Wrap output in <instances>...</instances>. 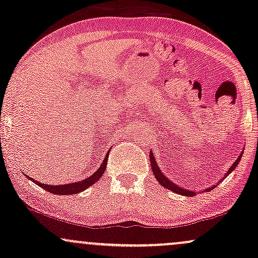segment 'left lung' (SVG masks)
<instances>
[{
    "label": "left lung",
    "mask_w": 258,
    "mask_h": 258,
    "mask_svg": "<svg viewBox=\"0 0 258 258\" xmlns=\"http://www.w3.org/2000/svg\"><path fill=\"white\" fill-rule=\"evenodd\" d=\"M242 156H243V151H242V153H240V155H239V157H238V158L236 159V162H234L233 164L231 165V167L229 168V170H227L226 174H225V175L223 176V178H221V180H224V178L226 177V176H229V174H231V172H232V171L234 170V169H236V167L238 165V163H239L240 159H242ZM150 163H151V169H152L153 175H155L156 180H157V181L159 182V184H161L162 187L167 188V189H169V190H172V191H174V193H176V194L184 195V197H194V195L197 194V191L189 190V189H185V188H183V187H180V185H178V184H176V183H174V182H172V181L169 180L167 176L163 174V171L161 170V169H159L158 163H157V159L155 158V156H153L152 151H150ZM221 180L218 181L217 183L212 185V187L205 188L204 193H206V191H210V190H212V189L216 188L217 184L219 183V182H221Z\"/></svg>",
    "instance_id": "1"
}]
</instances>
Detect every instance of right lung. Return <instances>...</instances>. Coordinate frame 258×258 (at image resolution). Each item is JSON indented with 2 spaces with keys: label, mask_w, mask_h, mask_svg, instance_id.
Listing matches in <instances>:
<instances>
[{
  "label": "right lung",
  "mask_w": 258,
  "mask_h": 258,
  "mask_svg": "<svg viewBox=\"0 0 258 258\" xmlns=\"http://www.w3.org/2000/svg\"><path fill=\"white\" fill-rule=\"evenodd\" d=\"M109 151L110 149L108 150V152L106 153V157L103 158L102 163H101V167H99V169L94 172L93 175H90L89 177L84 178L82 181H78V182H73V183H68V184H60V185H53V184H45V183H41V182H38L37 180H33V178H31L29 176L26 175V177L28 178V180H31L32 182H34V183H37L39 187H41L44 190H47L50 191L52 194H56V195H68V194H77V193H81V191L86 190L90 187L91 184H94L95 182H97L101 178V176L103 175V172H105L106 168H107V159H108V155H109Z\"/></svg>",
  "instance_id": "obj_1"
}]
</instances>
